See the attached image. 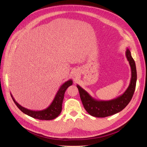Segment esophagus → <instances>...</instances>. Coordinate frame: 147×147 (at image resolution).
<instances>
[{
    "mask_svg": "<svg viewBox=\"0 0 147 147\" xmlns=\"http://www.w3.org/2000/svg\"><path fill=\"white\" fill-rule=\"evenodd\" d=\"M75 76H76V75H75Z\"/></svg>",
    "mask_w": 147,
    "mask_h": 147,
    "instance_id": "obj_1",
    "label": "esophagus"
}]
</instances>
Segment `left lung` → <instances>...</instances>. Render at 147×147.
I'll return each instance as SVG.
<instances>
[{"label": "left lung", "mask_w": 147, "mask_h": 147, "mask_svg": "<svg viewBox=\"0 0 147 147\" xmlns=\"http://www.w3.org/2000/svg\"><path fill=\"white\" fill-rule=\"evenodd\" d=\"M126 56L131 69V78L129 85L123 94L110 100H96L89 93L77 84V87L84 108L91 116L104 118L116 114L123 110L129 103L134 94L137 82V70L136 63L128 48L126 51Z\"/></svg>", "instance_id": "8db88e82"}]
</instances>
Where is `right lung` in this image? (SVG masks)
<instances>
[{"mask_svg": "<svg viewBox=\"0 0 147 147\" xmlns=\"http://www.w3.org/2000/svg\"><path fill=\"white\" fill-rule=\"evenodd\" d=\"M72 83L73 82L72 80H69L65 82L62 84L61 86L59 89L58 91L57 92L55 98L53 99L50 105L47 109L42 110H31L23 107L20 105L15 100L12 94H10L15 104L21 112H23L24 113L35 119L41 120H51L58 117L61 113L62 111V105H63L65 90L69 86L72 85Z\"/></svg>", "mask_w": 147, "mask_h": 147, "instance_id": "obj_1", "label": "right lung"}]
</instances>
